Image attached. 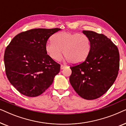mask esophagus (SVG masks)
<instances>
[{"label":"esophagus","instance_id":"34e87169","mask_svg":"<svg viewBox=\"0 0 126 126\" xmlns=\"http://www.w3.org/2000/svg\"><path fill=\"white\" fill-rule=\"evenodd\" d=\"M65 68H66V66H65V65H61V69H65Z\"/></svg>","mask_w":126,"mask_h":126}]
</instances>
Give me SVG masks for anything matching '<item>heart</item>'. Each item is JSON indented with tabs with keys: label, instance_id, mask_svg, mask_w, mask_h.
<instances>
[{
	"label": "heart",
	"instance_id": "heart-1",
	"mask_svg": "<svg viewBox=\"0 0 126 126\" xmlns=\"http://www.w3.org/2000/svg\"><path fill=\"white\" fill-rule=\"evenodd\" d=\"M91 42L87 35L80 33L61 32L53 37V41L46 45L48 55L55 61L62 56V50L65 60L73 64L85 61L90 53Z\"/></svg>",
	"mask_w": 126,
	"mask_h": 126
}]
</instances>
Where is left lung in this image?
<instances>
[{
	"mask_svg": "<svg viewBox=\"0 0 126 126\" xmlns=\"http://www.w3.org/2000/svg\"><path fill=\"white\" fill-rule=\"evenodd\" d=\"M82 32L91 42L90 53L82 63L70 67V83L80 97L94 100L103 95L112 85L119 70L117 46L103 34L92 31Z\"/></svg>",
	"mask_w": 126,
	"mask_h": 126,
	"instance_id": "obj_1",
	"label": "left lung"
}]
</instances>
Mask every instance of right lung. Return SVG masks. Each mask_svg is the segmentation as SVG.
<instances>
[{
    "mask_svg": "<svg viewBox=\"0 0 126 126\" xmlns=\"http://www.w3.org/2000/svg\"><path fill=\"white\" fill-rule=\"evenodd\" d=\"M54 29H34L17 34L7 46L4 62L7 77L20 94L36 97L53 83L60 65L47 54V39Z\"/></svg>",
    "mask_w": 126,
    "mask_h": 126,
    "instance_id": "obj_1",
    "label": "right lung"
}]
</instances>
